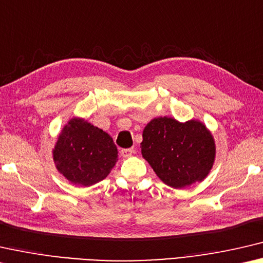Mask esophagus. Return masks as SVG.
Instances as JSON below:
<instances>
[{"instance_id": "obj_1", "label": "esophagus", "mask_w": 263, "mask_h": 263, "mask_svg": "<svg viewBox=\"0 0 263 263\" xmlns=\"http://www.w3.org/2000/svg\"><path fill=\"white\" fill-rule=\"evenodd\" d=\"M134 153H135L134 148H128V149H122L121 150V155L123 157H130Z\"/></svg>"}]
</instances>
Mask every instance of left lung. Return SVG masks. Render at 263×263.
Masks as SVG:
<instances>
[{
  "label": "left lung",
  "mask_w": 263,
  "mask_h": 263,
  "mask_svg": "<svg viewBox=\"0 0 263 263\" xmlns=\"http://www.w3.org/2000/svg\"><path fill=\"white\" fill-rule=\"evenodd\" d=\"M142 136V156L171 187L201 182L212 169L216 144L208 128L197 120L182 123L166 116L154 119Z\"/></svg>",
  "instance_id": "8db88e82"
}]
</instances>
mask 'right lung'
Listing matches in <instances>:
<instances>
[{"mask_svg":"<svg viewBox=\"0 0 263 263\" xmlns=\"http://www.w3.org/2000/svg\"><path fill=\"white\" fill-rule=\"evenodd\" d=\"M118 148L102 129L73 118L60 133L53 149L58 171L71 183L91 186L105 179L115 165Z\"/></svg>","mask_w":263,"mask_h":263,"instance_id":"1","label":"right lung"}]
</instances>
